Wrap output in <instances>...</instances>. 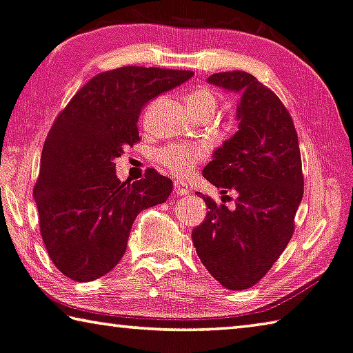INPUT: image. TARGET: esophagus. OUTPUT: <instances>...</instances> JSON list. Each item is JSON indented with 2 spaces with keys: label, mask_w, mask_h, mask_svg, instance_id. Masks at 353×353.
I'll list each match as a JSON object with an SVG mask.
<instances>
[{
  "label": "esophagus",
  "mask_w": 353,
  "mask_h": 353,
  "mask_svg": "<svg viewBox=\"0 0 353 353\" xmlns=\"http://www.w3.org/2000/svg\"><path fill=\"white\" fill-rule=\"evenodd\" d=\"M188 193V188L183 185L182 182H174V194L176 196H183V194Z\"/></svg>",
  "instance_id": "34e87169"
}]
</instances>
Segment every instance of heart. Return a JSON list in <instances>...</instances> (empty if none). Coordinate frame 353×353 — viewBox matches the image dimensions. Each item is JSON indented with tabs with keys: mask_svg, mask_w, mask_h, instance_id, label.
I'll return each mask as SVG.
<instances>
[{
	"mask_svg": "<svg viewBox=\"0 0 353 353\" xmlns=\"http://www.w3.org/2000/svg\"><path fill=\"white\" fill-rule=\"evenodd\" d=\"M187 108L194 115L198 112H212L217 109L219 98L212 88L206 85H199L187 94L185 98ZM203 152L198 147L192 145H170L165 150H160L157 159L163 166H166L172 174L187 176L196 168Z\"/></svg>",
	"mask_w": 353,
	"mask_h": 353,
	"instance_id": "heart-1",
	"label": "heart"
}]
</instances>
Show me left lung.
<instances>
[{
    "label": "left lung",
    "mask_w": 353,
    "mask_h": 353,
    "mask_svg": "<svg viewBox=\"0 0 353 353\" xmlns=\"http://www.w3.org/2000/svg\"><path fill=\"white\" fill-rule=\"evenodd\" d=\"M209 83L241 93L238 131L215 149L204 179L238 192L234 208L209 196L206 219L192 231L199 260L230 290L254 287L290 243L304 179L298 134L274 92L244 71L217 72Z\"/></svg>",
    "instance_id": "1"
}]
</instances>
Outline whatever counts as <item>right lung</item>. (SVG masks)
I'll return each instance as SVG.
<instances>
[{
	"label": "right lung",
	"instance_id": "1",
	"mask_svg": "<svg viewBox=\"0 0 353 353\" xmlns=\"http://www.w3.org/2000/svg\"><path fill=\"white\" fill-rule=\"evenodd\" d=\"M192 76L143 66L101 72L55 119L33 196L42 241L66 277L88 282L109 272L125 254L136 215L171 194V179L154 170L141 181L120 182L114 160L139 141L145 104Z\"/></svg>",
	"mask_w": 353,
	"mask_h": 353
}]
</instances>
